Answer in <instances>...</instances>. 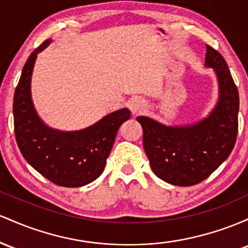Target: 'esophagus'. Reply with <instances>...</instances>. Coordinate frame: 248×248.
Here are the masks:
<instances>
[{"label": "esophagus", "instance_id": "1", "mask_svg": "<svg viewBox=\"0 0 248 248\" xmlns=\"http://www.w3.org/2000/svg\"><path fill=\"white\" fill-rule=\"evenodd\" d=\"M145 109H146V104L143 99L136 98V99H133V101L130 102V110L132 111L133 115L141 113Z\"/></svg>", "mask_w": 248, "mask_h": 248}]
</instances>
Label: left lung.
<instances>
[{
    "label": "left lung",
    "mask_w": 248,
    "mask_h": 248,
    "mask_svg": "<svg viewBox=\"0 0 248 248\" xmlns=\"http://www.w3.org/2000/svg\"><path fill=\"white\" fill-rule=\"evenodd\" d=\"M205 65L217 72L220 98L210 117L190 126H165L137 117L154 173L177 186L199 184L227 159L238 136L239 93L226 61L206 46Z\"/></svg>",
    "instance_id": "left-lung-1"
}]
</instances>
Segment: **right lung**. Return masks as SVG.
Instances as JSON below:
<instances>
[{"instance_id": "right-lung-1", "label": "right lung", "mask_w": 248, "mask_h": 248, "mask_svg": "<svg viewBox=\"0 0 248 248\" xmlns=\"http://www.w3.org/2000/svg\"><path fill=\"white\" fill-rule=\"evenodd\" d=\"M50 43L44 41L31 52L14 94V131L19 151L44 178L63 187H79L103 173L119 126L131 112L122 109L98 123L75 132L49 129L41 122L30 94V79L36 56Z\"/></svg>"}]
</instances>
